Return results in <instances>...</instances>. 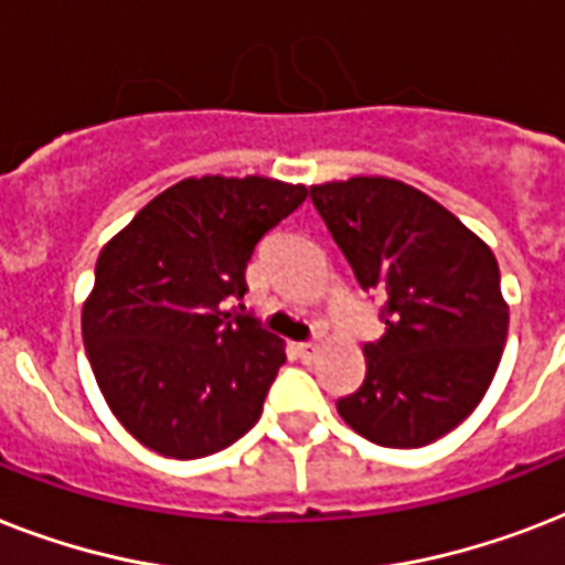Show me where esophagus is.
I'll use <instances>...</instances> for the list:
<instances>
[{"label":"esophagus","mask_w":565,"mask_h":565,"mask_svg":"<svg viewBox=\"0 0 565 565\" xmlns=\"http://www.w3.org/2000/svg\"><path fill=\"white\" fill-rule=\"evenodd\" d=\"M296 352H299L301 363H313L319 354V343H313V340H310V343H299L296 345Z\"/></svg>","instance_id":"esophagus-1"}]
</instances>
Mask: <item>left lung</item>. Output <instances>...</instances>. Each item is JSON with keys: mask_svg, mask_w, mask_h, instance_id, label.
I'll use <instances>...</instances> for the list:
<instances>
[{"mask_svg": "<svg viewBox=\"0 0 565 565\" xmlns=\"http://www.w3.org/2000/svg\"><path fill=\"white\" fill-rule=\"evenodd\" d=\"M363 290L384 299V337L363 345L366 377L337 411L386 448L428 446L492 384L508 340L495 255L455 213L395 179L310 188Z\"/></svg>", "mask_w": 565, "mask_h": 565, "instance_id": "left-lung-1", "label": "left lung"}]
</instances>
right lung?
Returning <instances> with one entry per match:
<instances>
[{"label":"right lung","mask_w":565,"mask_h":565,"mask_svg":"<svg viewBox=\"0 0 565 565\" xmlns=\"http://www.w3.org/2000/svg\"><path fill=\"white\" fill-rule=\"evenodd\" d=\"M305 199V184L260 175L184 179L102 248L84 349L108 407L146 448L195 460L260 419L287 354L228 305L246 296L260 237Z\"/></svg>","instance_id":"1"}]
</instances>
